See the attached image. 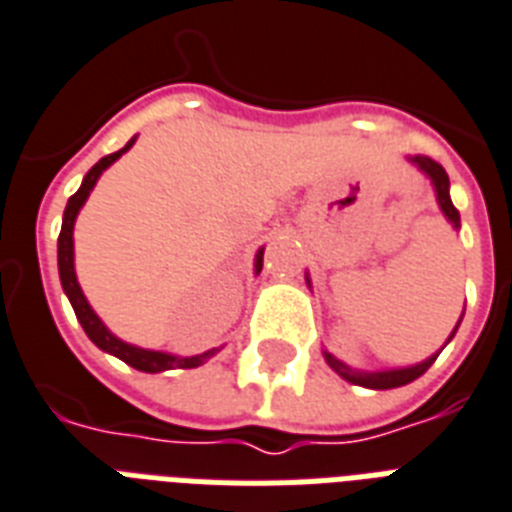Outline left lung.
<instances>
[{
	"label": "left lung",
	"instance_id": "1",
	"mask_svg": "<svg viewBox=\"0 0 512 512\" xmlns=\"http://www.w3.org/2000/svg\"><path fill=\"white\" fill-rule=\"evenodd\" d=\"M408 163H411V166H416V169H419L421 174L429 179V185H432V190H435V201H438L443 217L451 222V228L454 230L462 228V222H459V212H456V206L451 204V193H448V190H451V182H448L446 169H443L440 163L432 161V158H427V155H408ZM306 282H308V287H311V279H308V276H306ZM462 317H459L456 327L451 330V335H448V341L454 338L456 330H459V325H462ZM446 343H443V346H446ZM440 351L443 349L435 351V354H432V357H427V360L416 362V365H408V368H389V370L351 368V365H346L343 360H338V357H335V354H330L327 349H322V354H325L327 365H330V368H333L335 373L343 378V381H349V384L365 386V389H397V386L411 384V381H416L419 376H424V373L432 368V362L438 360Z\"/></svg>",
	"mask_w": 512,
	"mask_h": 512
}]
</instances>
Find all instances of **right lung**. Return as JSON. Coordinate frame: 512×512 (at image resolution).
<instances>
[{
    "label": "right lung",
    "instance_id": "right-lung-1",
    "mask_svg": "<svg viewBox=\"0 0 512 512\" xmlns=\"http://www.w3.org/2000/svg\"><path fill=\"white\" fill-rule=\"evenodd\" d=\"M134 142L136 136L123 147V150L112 152V155H104V158L85 174L80 190L69 198V204H66L64 209V222H61V236H58V276H61V287H64L66 298L72 303L74 314H77V322L83 325L85 335H88L101 351H107V354H112L117 360H123L126 365H131V368L142 370V373H163V370L174 368H198V365H204L206 360H212L222 346L220 349L204 351V354H193V357H179V354H171V351L142 349V346H134V343L123 341V338H117V335L101 322L99 314L93 311L88 298L83 295V287L77 282V273H74V222H77V214H80V209L85 206V201H88V195H91V190L96 187L101 174H104L123 152L131 150ZM263 252L265 247L257 249L255 276L263 271Z\"/></svg>",
    "mask_w": 512,
    "mask_h": 512
}]
</instances>
